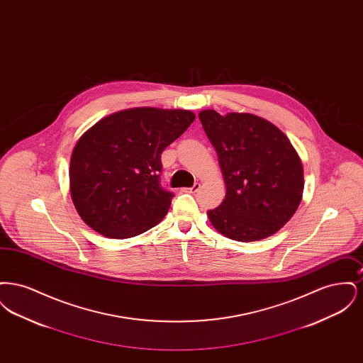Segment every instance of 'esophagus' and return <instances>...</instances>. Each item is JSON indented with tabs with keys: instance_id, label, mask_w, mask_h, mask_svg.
Wrapping results in <instances>:
<instances>
[{
	"instance_id": "1",
	"label": "esophagus",
	"mask_w": 363,
	"mask_h": 363,
	"mask_svg": "<svg viewBox=\"0 0 363 363\" xmlns=\"http://www.w3.org/2000/svg\"><path fill=\"white\" fill-rule=\"evenodd\" d=\"M200 188H201V185L197 182V184H194L191 188H185L184 191H186V193H196V191L200 190Z\"/></svg>"
}]
</instances>
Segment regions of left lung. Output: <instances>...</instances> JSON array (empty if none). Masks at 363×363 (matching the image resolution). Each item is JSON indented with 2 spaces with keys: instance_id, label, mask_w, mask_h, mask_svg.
<instances>
[{
  "instance_id": "left-lung-1",
  "label": "left lung",
  "mask_w": 363,
  "mask_h": 363,
  "mask_svg": "<svg viewBox=\"0 0 363 363\" xmlns=\"http://www.w3.org/2000/svg\"><path fill=\"white\" fill-rule=\"evenodd\" d=\"M199 118L225 184L223 203L207 212L211 225L234 241L277 234L303 193V166L291 141L272 122L249 113L203 110Z\"/></svg>"
}]
</instances>
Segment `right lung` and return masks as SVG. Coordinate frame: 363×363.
I'll return each mask as SVG.
<instances>
[{
    "instance_id": "obj_1",
    "label": "right lung",
    "mask_w": 363,
    "mask_h": 363,
    "mask_svg": "<svg viewBox=\"0 0 363 363\" xmlns=\"http://www.w3.org/2000/svg\"><path fill=\"white\" fill-rule=\"evenodd\" d=\"M194 118L189 110L135 107L91 126L69 164L70 197L84 223L114 240L160 223L174 196L159 185L160 155Z\"/></svg>"
}]
</instances>
